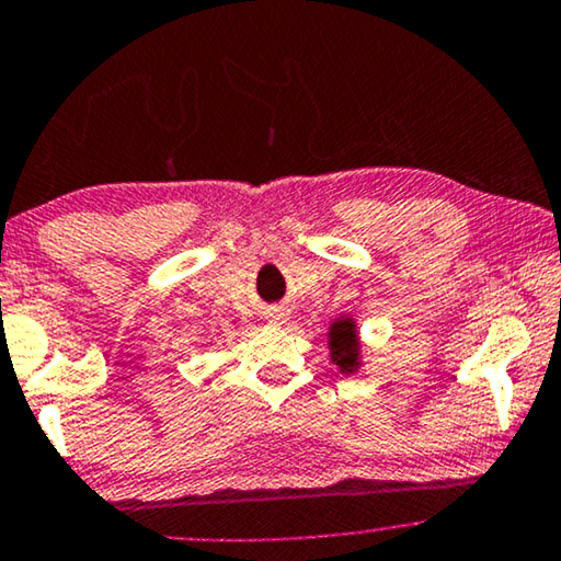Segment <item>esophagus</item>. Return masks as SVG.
Masks as SVG:
<instances>
[{
  "label": "esophagus",
  "instance_id": "esophagus-1",
  "mask_svg": "<svg viewBox=\"0 0 561 561\" xmlns=\"http://www.w3.org/2000/svg\"><path fill=\"white\" fill-rule=\"evenodd\" d=\"M267 319H271V323H286L288 321V311L286 308H271V311H267Z\"/></svg>",
  "mask_w": 561,
  "mask_h": 561
}]
</instances>
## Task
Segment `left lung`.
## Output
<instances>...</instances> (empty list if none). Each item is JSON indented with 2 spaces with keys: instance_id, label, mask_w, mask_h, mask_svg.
<instances>
[{
  "instance_id": "obj_1",
  "label": "left lung",
  "mask_w": 561,
  "mask_h": 561,
  "mask_svg": "<svg viewBox=\"0 0 561 561\" xmlns=\"http://www.w3.org/2000/svg\"><path fill=\"white\" fill-rule=\"evenodd\" d=\"M329 348L331 362L341 369V375H354L362 367V346L356 334V321L341 316L329 329Z\"/></svg>"
}]
</instances>
